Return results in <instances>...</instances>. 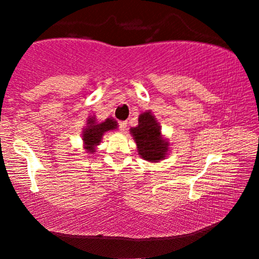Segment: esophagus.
<instances>
[{"label": "esophagus", "instance_id": "obj_1", "mask_svg": "<svg viewBox=\"0 0 259 259\" xmlns=\"http://www.w3.org/2000/svg\"><path fill=\"white\" fill-rule=\"evenodd\" d=\"M126 125H127V123L126 121H119V130L120 132H125V129H126Z\"/></svg>", "mask_w": 259, "mask_h": 259}]
</instances>
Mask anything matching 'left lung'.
Masks as SVG:
<instances>
[{
  "label": "left lung",
  "mask_w": 259,
  "mask_h": 259,
  "mask_svg": "<svg viewBox=\"0 0 259 259\" xmlns=\"http://www.w3.org/2000/svg\"><path fill=\"white\" fill-rule=\"evenodd\" d=\"M130 134L135 140L141 158L148 162L158 163L167 157L169 142L163 138L159 123L151 111H146L139 115L138 126L130 127Z\"/></svg>",
  "instance_id": "1"
}]
</instances>
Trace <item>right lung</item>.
I'll return each instance as SVG.
<instances>
[{"mask_svg":"<svg viewBox=\"0 0 259 259\" xmlns=\"http://www.w3.org/2000/svg\"><path fill=\"white\" fill-rule=\"evenodd\" d=\"M118 127L117 120L112 118H107L105 121H97L96 117L92 115L86 120V126L84 127L81 134L82 142H84V148L88 153L96 152V147L99 146L102 136L105 133L111 132Z\"/></svg>","mask_w":259,"mask_h":259,"instance_id":"obj_1","label":"right lung"}]
</instances>
